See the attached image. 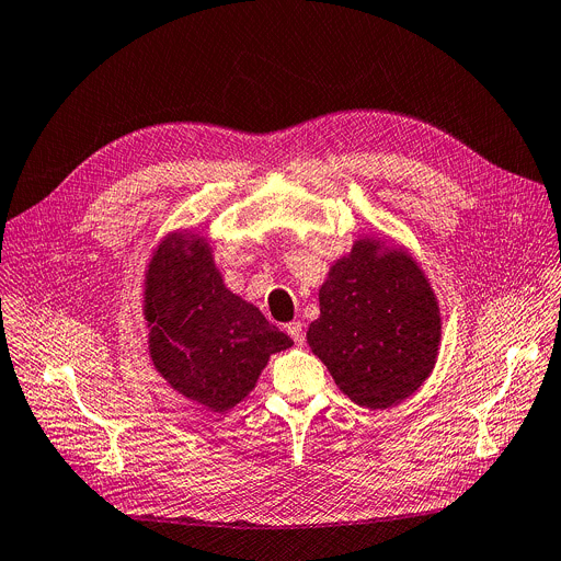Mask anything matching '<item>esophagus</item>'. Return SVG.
Wrapping results in <instances>:
<instances>
[{"label":"esophagus","mask_w":561,"mask_h":561,"mask_svg":"<svg viewBox=\"0 0 561 561\" xmlns=\"http://www.w3.org/2000/svg\"><path fill=\"white\" fill-rule=\"evenodd\" d=\"M285 330H287V334L298 343V346H304V341H306L304 323H300V321H291V323H287V325H285Z\"/></svg>","instance_id":"esophagus-1"}]
</instances>
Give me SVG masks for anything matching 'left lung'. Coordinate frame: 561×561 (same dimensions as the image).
Instances as JSON below:
<instances>
[{
    "mask_svg": "<svg viewBox=\"0 0 561 561\" xmlns=\"http://www.w3.org/2000/svg\"><path fill=\"white\" fill-rule=\"evenodd\" d=\"M312 353L343 396L383 411L411 398L436 366L443 317L434 287L407 247L359 236L319 287Z\"/></svg>",
    "mask_w": 561,
    "mask_h": 561,
    "instance_id": "1",
    "label": "left lung"
}]
</instances>
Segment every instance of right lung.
<instances>
[{
    "label": "right lung",
    "instance_id": "1",
    "mask_svg": "<svg viewBox=\"0 0 561 561\" xmlns=\"http://www.w3.org/2000/svg\"><path fill=\"white\" fill-rule=\"evenodd\" d=\"M154 370L191 402L227 413L253 389L274 353L294 341L227 289L208 238L178 229L154 247L144 280Z\"/></svg>",
    "mask_w": 561,
    "mask_h": 561
}]
</instances>
